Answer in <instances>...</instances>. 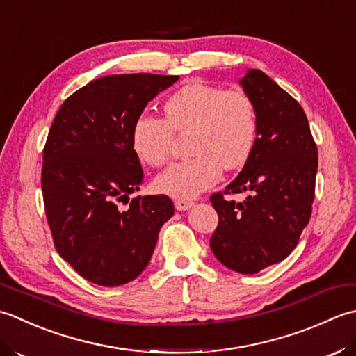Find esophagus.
Masks as SVG:
<instances>
[{
	"mask_svg": "<svg viewBox=\"0 0 356 356\" xmlns=\"http://www.w3.org/2000/svg\"><path fill=\"white\" fill-rule=\"evenodd\" d=\"M193 206L192 201L188 200H175V209L177 210H187Z\"/></svg>",
	"mask_w": 356,
	"mask_h": 356,
	"instance_id": "1",
	"label": "esophagus"
}]
</instances>
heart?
<instances>
[{
	"mask_svg": "<svg viewBox=\"0 0 356 356\" xmlns=\"http://www.w3.org/2000/svg\"><path fill=\"white\" fill-rule=\"evenodd\" d=\"M192 130L191 152L156 178V187L178 198H191L218 181L222 170H236L248 163L258 136L257 108L243 90L193 79L172 93L164 104V118L141 115L132 129V146L154 168L170 159L173 132Z\"/></svg>",
	"mask_w": 356,
	"mask_h": 356,
	"instance_id": "obj_1",
	"label": "heart"
}]
</instances>
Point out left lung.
Instances as JSON below:
<instances>
[{
	"label": "left lung",
	"instance_id": "obj_1",
	"mask_svg": "<svg viewBox=\"0 0 356 356\" xmlns=\"http://www.w3.org/2000/svg\"><path fill=\"white\" fill-rule=\"evenodd\" d=\"M257 108L258 136L239 175L210 202L218 226L210 248L221 264L258 273L287 258L298 244L315 200L318 149L298 101L258 69L241 78ZM248 191L241 203L224 194Z\"/></svg>",
	"mask_w": 356,
	"mask_h": 356
}]
</instances>
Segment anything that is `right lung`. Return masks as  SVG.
Wrapping results in <instances>:
<instances>
[{"label":"right lung","instance_id":"obj_1","mask_svg":"<svg viewBox=\"0 0 356 356\" xmlns=\"http://www.w3.org/2000/svg\"><path fill=\"white\" fill-rule=\"evenodd\" d=\"M177 75L93 79L64 101L42 150L41 188L56 252L87 281L115 287L135 280L173 215L168 195L140 191L143 169L132 129ZM127 204L126 209L119 202Z\"/></svg>","mask_w":356,"mask_h":356}]
</instances>
